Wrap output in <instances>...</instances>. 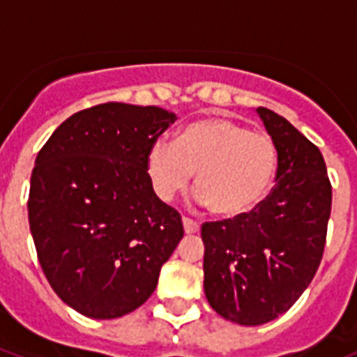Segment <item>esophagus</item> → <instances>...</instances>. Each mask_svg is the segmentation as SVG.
<instances>
[{"label": "esophagus", "mask_w": 357, "mask_h": 357, "mask_svg": "<svg viewBox=\"0 0 357 357\" xmlns=\"http://www.w3.org/2000/svg\"><path fill=\"white\" fill-rule=\"evenodd\" d=\"M183 228L185 234H198V231H200V224L195 222V220H190V218L183 217Z\"/></svg>", "instance_id": "1"}]
</instances>
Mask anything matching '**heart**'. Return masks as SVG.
I'll list each match as a JSON object with an SVG mask.
<instances>
[{
  "label": "heart",
  "mask_w": 357,
  "mask_h": 357,
  "mask_svg": "<svg viewBox=\"0 0 357 357\" xmlns=\"http://www.w3.org/2000/svg\"><path fill=\"white\" fill-rule=\"evenodd\" d=\"M276 165L271 137L229 119L190 123L178 142L159 137L146 155V172L159 200L170 202L187 190L196 172V200L222 218L254 211L271 189Z\"/></svg>",
  "instance_id": "1"
}]
</instances>
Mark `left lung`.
Masks as SVG:
<instances>
[{"label": "left lung", "mask_w": 357, "mask_h": 357, "mask_svg": "<svg viewBox=\"0 0 357 357\" xmlns=\"http://www.w3.org/2000/svg\"><path fill=\"white\" fill-rule=\"evenodd\" d=\"M255 111L276 146V185L248 215L202 226L207 302L243 326L274 321L307 289L332 211L321 150L271 109Z\"/></svg>", "instance_id": "left-lung-1"}]
</instances>
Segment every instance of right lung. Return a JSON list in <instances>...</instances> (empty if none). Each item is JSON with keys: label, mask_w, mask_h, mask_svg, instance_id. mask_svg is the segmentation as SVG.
Here are the masks:
<instances>
[{"label": "right lung", "mask_w": 357, "mask_h": 357, "mask_svg": "<svg viewBox=\"0 0 357 357\" xmlns=\"http://www.w3.org/2000/svg\"><path fill=\"white\" fill-rule=\"evenodd\" d=\"M176 120L153 105L102 103L64 120L36 155L27 202L36 255L81 315L119 319L144 304L183 237L146 172L151 142Z\"/></svg>", "instance_id": "obj_1"}]
</instances>
